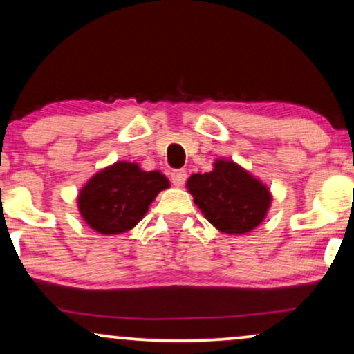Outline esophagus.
<instances>
[{
  "label": "esophagus",
  "instance_id": "1",
  "mask_svg": "<svg viewBox=\"0 0 354 354\" xmlns=\"http://www.w3.org/2000/svg\"><path fill=\"white\" fill-rule=\"evenodd\" d=\"M185 181H186V171H185V169H174V171L171 173V183H173V185L180 188V186L185 185Z\"/></svg>",
  "mask_w": 354,
  "mask_h": 354
}]
</instances>
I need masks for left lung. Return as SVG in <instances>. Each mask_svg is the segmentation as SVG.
<instances>
[{"mask_svg": "<svg viewBox=\"0 0 354 354\" xmlns=\"http://www.w3.org/2000/svg\"><path fill=\"white\" fill-rule=\"evenodd\" d=\"M186 188L205 218L226 234L250 233L271 205L268 186L230 160H216L209 173L191 174Z\"/></svg>", "mask_w": 354, "mask_h": 354, "instance_id": "left-lung-1", "label": "left lung"}]
</instances>
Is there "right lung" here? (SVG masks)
I'll list each match as a JSON object with an SVG mask.
<instances>
[{"instance_id": "obj_1", "label": "right lung", "mask_w": 354, "mask_h": 354, "mask_svg": "<svg viewBox=\"0 0 354 354\" xmlns=\"http://www.w3.org/2000/svg\"><path fill=\"white\" fill-rule=\"evenodd\" d=\"M169 186L160 171H143L129 161L101 169L80 191L78 209L86 225L101 234L135 228L160 191Z\"/></svg>"}]
</instances>
